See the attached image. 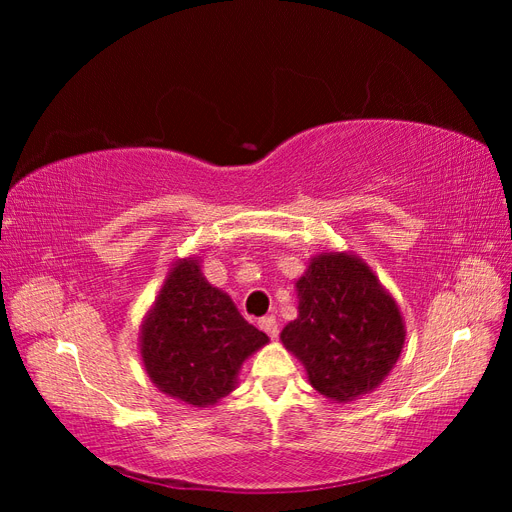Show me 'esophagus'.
<instances>
[{
  "instance_id": "obj_1",
  "label": "esophagus",
  "mask_w": 512,
  "mask_h": 512,
  "mask_svg": "<svg viewBox=\"0 0 512 512\" xmlns=\"http://www.w3.org/2000/svg\"><path fill=\"white\" fill-rule=\"evenodd\" d=\"M258 327L265 331L269 337H277V333H280V327H277V320L273 318V316H267V318H262L260 322H258Z\"/></svg>"
}]
</instances>
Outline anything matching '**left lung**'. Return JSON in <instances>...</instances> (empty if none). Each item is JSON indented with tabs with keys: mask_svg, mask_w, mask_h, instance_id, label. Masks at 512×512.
I'll return each mask as SVG.
<instances>
[{
	"mask_svg": "<svg viewBox=\"0 0 512 512\" xmlns=\"http://www.w3.org/2000/svg\"><path fill=\"white\" fill-rule=\"evenodd\" d=\"M294 288L299 314L280 339L309 384L333 404L376 391L406 342L404 316L378 275L350 252H320Z\"/></svg>",
	"mask_w": 512,
	"mask_h": 512,
	"instance_id": "8db88e82",
	"label": "left lung"
}]
</instances>
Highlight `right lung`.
Returning <instances> with one entry per match:
<instances>
[{
	"mask_svg": "<svg viewBox=\"0 0 512 512\" xmlns=\"http://www.w3.org/2000/svg\"><path fill=\"white\" fill-rule=\"evenodd\" d=\"M267 344L228 294L207 282L198 256L170 265L138 335L149 380L192 408H211L235 391L245 359Z\"/></svg>",
	"mask_w": 512,
	"mask_h": 512,
	"instance_id": "add662e5",
	"label": "right lung"
}]
</instances>
